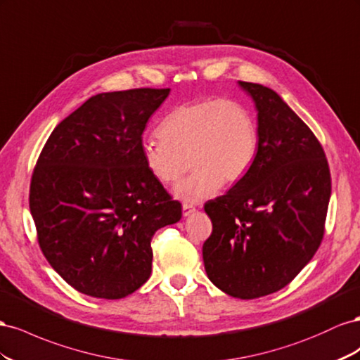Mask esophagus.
Masks as SVG:
<instances>
[{
  "label": "esophagus",
  "mask_w": 360,
  "mask_h": 360,
  "mask_svg": "<svg viewBox=\"0 0 360 360\" xmlns=\"http://www.w3.org/2000/svg\"><path fill=\"white\" fill-rule=\"evenodd\" d=\"M194 211H196V208H194L193 205H190V203H184V205H182V214H184V217H187V215L193 214Z\"/></svg>",
  "instance_id": "34e87169"
}]
</instances>
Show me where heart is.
Returning a JSON list of instances; mask_svg holds the SVG:
<instances>
[{
    "label": "heart",
    "instance_id": "obj_1",
    "mask_svg": "<svg viewBox=\"0 0 360 360\" xmlns=\"http://www.w3.org/2000/svg\"><path fill=\"white\" fill-rule=\"evenodd\" d=\"M158 136L141 141L143 164L164 186L176 184L191 166L194 172L174 188V196L186 202L212 198L223 184L243 181L259 150L253 111L224 98H205L173 108L161 120Z\"/></svg>",
    "mask_w": 360,
    "mask_h": 360
}]
</instances>
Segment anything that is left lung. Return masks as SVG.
<instances>
[{"mask_svg": "<svg viewBox=\"0 0 360 360\" xmlns=\"http://www.w3.org/2000/svg\"><path fill=\"white\" fill-rule=\"evenodd\" d=\"M258 110L252 170L205 203L212 232L203 243L210 281L237 299L282 290L312 259L324 235L330 170L321 143L274 90L238 81Z\"/></svg>", "mask_w": 360, "mask_h": 360, "instance_id": "obj_1", "label": "left lung"}]
</instances>
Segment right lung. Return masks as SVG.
I'll use <instances>...</instances> for the list:
<instances>
[{
    "mask_svg": "<svg viewBox=\"0 0 360 360\" xmlns=\"http://www.w3.org/2000/svg\"><path fill=\"white\" fill-rule=\"evenodd\" d=\"M170 89L108 91L51 132L30 184V211L51 266L96 299H123L152 271L153 233L182 207L148 172L141 134Z\"/></svg>",
    "mask_w": 360,
    "mask_h": 360,
    "instance_id": "add662e5",
    "label": "right lung"
}]
</instances>
